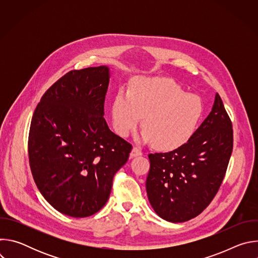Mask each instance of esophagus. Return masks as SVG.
Masks as SVG:
<instances>
[{
  "instance_id": "obj_1",
  "label": "esophagus",
  "mask_w": 258,
  "mask_h": 258,
  "mask_svg": "<svg viewBox=\"0 0 258 258\" xmlns=\"http://www.w3.org/2000/svg\"><path fill=\"white\" fill-rule=\"evenodd\" d=\"M142 155V151L140 149H138L137 147H134L132 152H131V157H137V156H141Z\"/></svg>"
}]
</instances>
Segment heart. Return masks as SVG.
<instances>
[{
	"label": "heart",
	"mask_w": 258,
	"mask_h": 258,
	"mask_svg": "<svg viewBox=\"0 0 258 258\" xmlns=\"http://www.w3.org/2000/svg\"><path fill=\"white\" fill-rule=\"evenodd\" d=\"M203 115L201 100L170 80L138 81L132 93L120 90L112 106V124L120 137L134 132L143 116V140L171 151L194 135Z\"/></svg>",
	"instance_id": "heart-1"
}]
</instances>
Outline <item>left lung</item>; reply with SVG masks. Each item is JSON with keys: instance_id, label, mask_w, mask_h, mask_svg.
I'll return each mask as SVG.
<instances>
[{"instance_id": "obj_1", "label": "left lung", "mask_w": 258, "mask_h": 258, "mask_svg": "<svg viewBox=\"0 0 258 258\" xmlns=\"http://www.w3.org/2000/svg\"><path fill=\"white\" fill-rule=\"evenodd\" d=\"M233 141L232 121L216 94L211 112L185 145L149 154L146 190L155 212L171 223L199 215L222 185Z\"/></svg>"}]
</instances>
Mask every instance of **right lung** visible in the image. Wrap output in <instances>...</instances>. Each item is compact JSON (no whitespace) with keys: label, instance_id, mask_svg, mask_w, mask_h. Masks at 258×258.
<instances>
[{"label":"right lung","instance_id":"add662e5","mask_svg":"<svg viewBox=\"0 0 258 258\" xmlns=\"http://www.w3.org/2000/svg\"><path fill=\"white\" fill-rule=\"evenodd\" d=\"M108 84L107 66L71 70L47 90L31 119L28 158L35 185L72 217L93 215L106 204L133 148L103 117Z\"/></svg>","mask_w":258,"mask_h":258}]
</instances>
